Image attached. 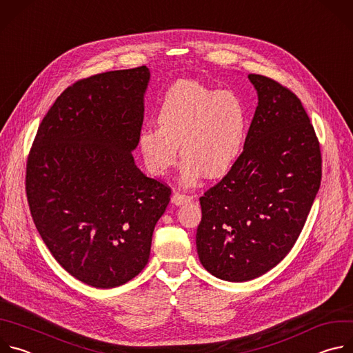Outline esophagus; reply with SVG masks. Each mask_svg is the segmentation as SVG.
<instances>
[{
  "label": "esophagus",
  "instance_id": "esophagus-1",
  "mask_svg": "<svg viewBox=\"0 0 353 353\" xmlns=\"http://www.w3.org/2000/svg\"><path fill=\"white\" fill-rule=\"evenodd\" d=\"M191 196L190 195H184V194H180V192H173L172 195V203L174 205H183V204H187V203H191Z\"/></svg>",
  "mask_w": 353,
  "mask_h": 353
}]
</instances>
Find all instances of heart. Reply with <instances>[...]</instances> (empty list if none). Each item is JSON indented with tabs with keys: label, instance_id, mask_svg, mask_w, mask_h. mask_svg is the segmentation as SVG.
I'll use <instances>...</instances> for the list:
<instances>
[{
	"label": "heart",
	"instance_id": "heart-1",
	"mask_svg": "<svg viewBox=\"0 0 353 353\" xmlns=\"http://www.w3.org/2000/svg\"><path fill=\"white\" fill-rule=\"evenodd\" d=\"M157 121L138 137L143 163L154 176H165L176 163L179 145L184 184H194L203 173L223 177L243 152L247 113L232 92L180 81L165 93Z\"/></svg>",
	"mask_w": 353,
	"mask_h": 353
}]
</instances>
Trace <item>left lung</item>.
<instances>
[{"label":"left lung","instance_id":"obj_1","mask_svg":"<svg viewBox=\"0 0 353 353\" xmlns=\"http://www.w3.org/2000/svg\"><path fill=\"white\" fill-rule=\"evenodd\" d=\"M248 79L259 106L243 152L199 198V261L229 282L259 278L286 257L321 183L320 143L300 99L264 75Z\"/></svg>","mask_w":353,"mask_h":353}]
</instances>
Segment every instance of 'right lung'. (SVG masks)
<instances>
[{
	"label": "right lung",
	"instance_id": "1",
	"mask_svg": "<svg viewBox=\"0 0 353 353\" xmlns=\"http://www.w3.org/2000/svg\"><path fill=\"white\" fill-rule=\"evenodd\" d=\"M150 78L142 65L68 86L39 125L26 163L33 222L74 278L110 289L148 264L172 190L146 177L132 150Z\"/></svg>",
	"mask_w": 353,
	"mask_h": 353
}]
</instances>
